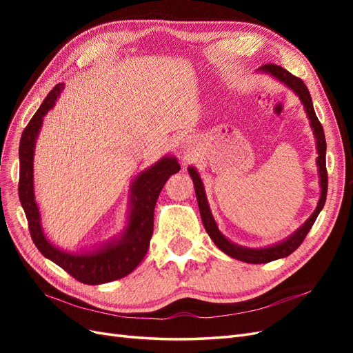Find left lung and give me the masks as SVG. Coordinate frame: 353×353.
<instances>
[{"label": "left lung", "mask_w": 353, "mask_h": 353, "mask_svg": "<svg viewBox=\"0 0 353 353\" xmlns=\"http://www.w3.org/2000/svg\"><path fill=\"white\" fill-rule=\"evenodd\" d=\"M258 70L268 73L271 77H274L275 79H279L280 82H283L284 85H287L288 88L293 90L301 101L305 105V112L307 113L309 121H311V126L314 130V135L316 138V150H318V159H316V165H318V172H319V184H321V197H319L318 206L314 210V213L311 215L303 225L299 228L294 234H292L290 237L285 239L281 243H276L274 245H270V248H263V249H248L243 248V245L234 244L231 243L228 239H225V236L218 230V225L215 219L212 216V212L209 209L208 205V199H206V193H205V187H203V183L200 179V175L197 174V170L194 168H188V172L191 179L194 183V190H196V196H197V203H199V210H200V216L203 221V225H205L209 237L213 240L218 248L227 253L228 256L234 259H239L241 262H248V263H266L271 261H276L280 258H285V256L292 254L299 245H301L305 240V237L307 236V232L311 231L315 219L318 218L319 212L323 210L324 205H325V199H327V187H328V176H327V166H325V150H327V144H325V135H324V130L321 122L318 121V117L315 114L314 110V104H312V99L311 94H309V90L306 85L303 83V81L301 78L294 77L288 70L283 69L281 66H276L274 63H268V65L261 66Z\"/></svg>", "instance_id": "obj_1"}]
</instances>
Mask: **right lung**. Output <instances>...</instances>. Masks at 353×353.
<instances>
[{
  "label": "right lung",
  "mask_w": 353,
  "mask_h": 353,
  "mask_svg": "<svg viewBox=\"0 0 353 353\" xmlns=\"http://www.w3.org/2000/svg\"><path fill=\"white\" fill-rule=\"evenodd\" d=\"M63 88H65V85L57 83L50 91L47 99L42 101L41 108L25 128L22 138H20L19 199L28 219L30 237L38 250L47 259L52 261L70 274L74 280L83 284L97 285L126 276L144 259L153 234L156 201L168 178L176 174L181 166L175 157L165 156L156 165L148 168L145 172H141L134 179L131 185L130 215H128L130 218H128L126 228L119 239L108 243L104 248L95 252L78 254L54 248L42 231L39 209L35 201L34 152L37 137L42 125V117L52 109Z\"/></svg>",
  "instance_id": "add662e5"
}]
</instances>
